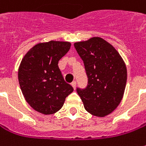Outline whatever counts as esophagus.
Returning a JSON list of instances; mask_svg holds the SVG:
<instances>
[{"instance_id":"esophagus-1","label":"esophagus","mask_w":146,"mask_h":146,"mask_svg":"<svg viewBox=\"0 0 146 146\" xmlns=\"http://www.w3.org/2000/svg\"><path fill=\"white\" fill-rule=\"evenodd\" d=\"M76 84H77V82H76L75 81H74V82H72V84H71V85H72V86L73 87V89H74V90L76 89Z\"/></svg>"}]
</instances>
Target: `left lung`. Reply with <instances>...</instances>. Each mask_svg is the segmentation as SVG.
I'll return each instance as SVG.
<instances>
[{"label":"left lung","mask_w":146,"mask_h":146,"mask_svg":"<svg viewBox=\"0 0 146 146\" xmlns=\"http://www.w3.org/2000/svg\"><path fill=\"white\" fill-rule=\"evenodd\" d=\"M88 78L87 86L77 88L84 108L92 115L105 117L120 104L127 83V68L121 55L101 37L74 43Z\"/></svg>","instance_id":"1"}]
</instances>
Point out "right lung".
<instances>
[{"mask_svg": "<svg viewBox=\"0 0 146 146\" xmlns=\"http://www.w3.org/2000/svg\"><path fill=\"white\" fill-rule=\"evenodd\" d=\"M71 46L68 41L38 43L24 55L19 68V82L29 105L43 114H53L73 92L65 82L58 66L59 60Z\"/></svg>", "mask_w": 146, "mask_h": 146, "instance_id": "obj_1", "label": "right lung"}]
</instances>
